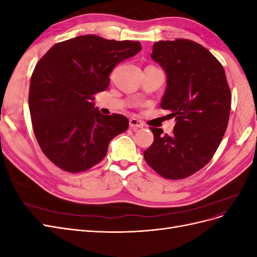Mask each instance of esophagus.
<instances>
[{"label": "esophagus", "instance_id": "34e87169", "mask_svg": "<svg viewBox=\"0 0 257 257\" xmlns=\"http://www.w3.org/2000/svg\"><path fill=\"white\" fill-rule=\"evenodd\" d=\"M130 126L133 127V128H142V127L145 126V124L142 121H139L135 118H132L130 120Z\"/></svg>", "mask_w": 257, "mask_h": 257}]
</instances>
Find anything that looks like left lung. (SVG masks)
Listing matches in <instances>:
<instances>
[{"instance_id": "8db88e82", "label": "left lung", "mask_w": 257, "mask_h": 257, "mask_svg": "<svg viewBox=\"0 0 257 257\" xmlns=\"http://www.w3.org/2000/svg\"><path fill=\"white\" fill-rule=\"evenodd\" d=\"M151 59L166 73L161 108L176 124L172 135L150 127L154 141L144 157L159 175L178 180L195 174L213 157L227 127L230 90L222 64L193 41L155 43Z\"/></svg>"}]
</instances>
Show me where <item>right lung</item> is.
I'll list each match as a JSON object with an SVG mask.
<instances>
[{
  "instance_id": "1",
  "label": "right lung",
  "mask_w": 257,
  "mask_h": 257,
  "mask_svg": "<svg viewBox=\"0 0 257 257\" xmlns=\"http://www.w3.org/2000/svg\"><path fill=\"white\" fill-rule=\"evenodd\" d=\"M141 50L139 42L81 35L56 44L38 61L30 82V114L37 143L53 164L84 172L127 130L126 116L102 114L93 100L108 88L113 67Z\"/></svg>"
}]
</instances>
